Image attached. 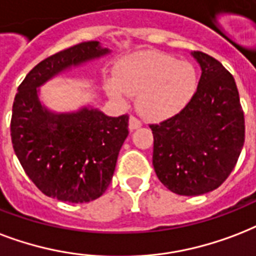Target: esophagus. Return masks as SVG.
<instances>
[{"label": "esophagus", "instance_id": "1", "mask_svg": "<svg viewBox=\"0 0 256 256\" xmlns=\"http://www.w3.org/2000/svg\"><path fill=\"white\" fill-rule=\"evenodd\" d=\"M141 120H138L136 118V116H130V120H128V128H130V132H132V130H136V128H141Z\"/></svg>", "mask_w": 256, "mask_h": 256}]
</instances>
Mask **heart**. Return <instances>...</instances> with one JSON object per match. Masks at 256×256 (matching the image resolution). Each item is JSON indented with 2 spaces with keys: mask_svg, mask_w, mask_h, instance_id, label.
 <instances>
[{
  "mask_svg": "<svg viewBox=\"0 0 256 256\" xmlns=\"http://www.w3.org/2000/svg\"><path fill=\"white\" fill-rule=\"evenodd\" d=\"M198 90V74L192 64L172 54L146 50L124 58L114 76L106 80L111 98L124 102L136 95V108L148 120H165L177 115Z\"/></svg>",
  "mask_w": 256,
  "mask_h": 256,
  "instance_id": "obj_1",
  "label": "heart"
}]
</instances>
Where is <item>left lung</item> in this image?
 Here are the masks:
<instances>
[{
  "mask_svg": "<svg viewBox=\"0 0 256 256\" xmlns=\"http://www.w3.org/2000/svg\"><path fill=\"white\" fill-rule=\"evenodd\" d=\"M202 76L182 111L153 132V166L173 193L198 196L219 188L244 144V114L234 76L216 58L192 52Z\"/></svg>",
  "mask_w": 256,
  "mask_h": 256,
  "instance_id": "8db88e82",
  "label": "left lung"
}]
</instances>
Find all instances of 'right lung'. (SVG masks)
Masks as SVG:
<instances>
[{
    "label": "right lung",
    "mask_w": 256,
    "mask_h": 256,
    "mask_svg": "<svg viewBox=\"0 0 256 256\" xmlns=\"http://www.w3.org/2000/svg\"><path fill=\"white\" fill-rule=\"evenodd\" d=\"M99 42H80L38 63L16 94L13 149L25 173L44 194L88 202L106 192L128 134V115L107 116L95 107L54 112L40 100V87L62 72L110 54Z\"/></svg>",
    "instance_id": "obj_1"
}]
</instances>
